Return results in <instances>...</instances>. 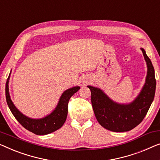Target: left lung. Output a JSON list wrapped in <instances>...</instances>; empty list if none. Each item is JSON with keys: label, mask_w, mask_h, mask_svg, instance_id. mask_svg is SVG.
<instances>
[{"label": "left lung", "mask_w": 160, "mask_h": 160, "mask_svg": "<svg viewBox=\"0 0 160 160\" xmlns=\"http://www.w3.org/2000/svg\"><path fill=\"white\" fill-rule=\"evenodd\" d=\"M147 64L146 82L133 102L122 104L112 101L98 88L88 85L91 92V103L96 120L106 129L113 132H125L133 129L142 122L154 100L156 90L154 69L143 48Z\"/></svg>", "instance_id": "obj_1"}]
</instances>
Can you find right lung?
Masks as SVG:
<instances>
[{
    "instance_id": "right-lung-1",
    "label": "right lung",
    "mask_w": 160,
    "mask_h": 160,
    "mask_svg": "<svg viewBox=\"0 0 160 160\" xmlns=\"http://www.w3.org/2000/svg\"><path fill=\"white\" fill-rule=\"evenodd\" d=\"M8 80L9 78L6 83V98L8 107L18 122L25 129L36 135L49 134L64 125L67 117L69 98L80 89L79 86L67 89L62 93L57 107L50 114L41 119H32L24 115L13 104L8 92Z\"/></svg>"
}]
</instances>
